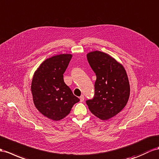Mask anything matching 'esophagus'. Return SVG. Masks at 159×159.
Returning a JSON list of instances; mask_svg holds the SVG:
<instances>
[{
    "instance_id": "1",
    "label": "esophagus",
    "mask_w": 159,
    "mask_h": 159,
    "mask_svg": "<svg viewBox=\"0 0 159 159\" xmlns=\"http://www.w3.org/2000/svg\"><path fill=\"white\" fill-rule=\"evenodd\" d=\"M84 95H81V96L80 97V102H83V101H84Z\"/></svg>"
}]
</instances>
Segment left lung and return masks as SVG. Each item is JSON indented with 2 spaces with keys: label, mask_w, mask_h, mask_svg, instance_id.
Instances as JSON below:
<instances>
[{
  "label": "left lung",
  "mask_w": 159,
  "mask_h": 159,
  "mask_svg": "<svg viewBox=\"0 0 159 159\" xmlns=\"http://www.w3.org/2000/svg\"><path fill=\"white\" fill-rule=\"evenodd\" d=\"M89 64L95 73V95L86 101L93 115L102 120L115 116L124 108L129 97V84L124 66L100 51L89 52Z\"/></svg>",
  "instance_id": "obj_1"
}]
</instances>
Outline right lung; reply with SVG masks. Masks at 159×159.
Returning <instances> with one entry per match:
<instances>
[{
  "instance_id": "add662e5",
  "label": "right lung",
  "mask_w": 159,
  "mask_h": 159,
  "mask_svg": "<svg viewBox=\"0 0 159 159\" xmlns=\"http://www.w3.org/2000/svg\"><path fill=\"white\" fill-rule=\"evenodd\" d=\"M71 58V54H64L46 59L35 72L32 80L31 89L35 106L52 120L63 119L80 101L63 79Z\"/></svg>"
}]
</instances>
